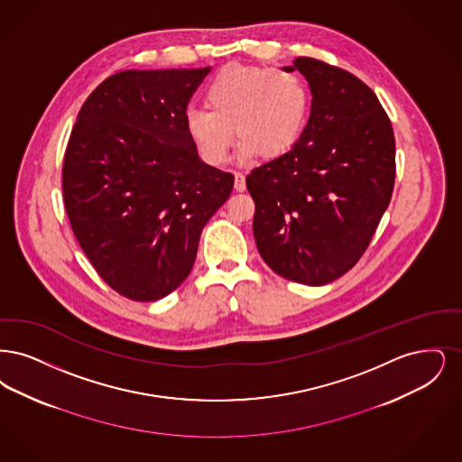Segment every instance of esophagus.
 I'll return each mask as SVG.
<instances>
[{
  "mask_svg": "<svg viewBox=\"0 0 462 462\" xmlns=\"http://www.w3.org/2000/svg\"><path fill=\"white\" fill-rule=\"evenodd\" d=\"M235 189H236V191H245V189H246L245 176H243L241 172H235Z\"/></svg>",
  "mask_w": 462,
  "mask_h": 462,
  "instance_id": "obj_1",
  "label": "esophagus"
}]
</instances>
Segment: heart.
<instances>
[{
	"instance_id": "b5f03b06",
	"label": "heart",
	"mask_w": 462,
	"mask_h": 462,
	"mask_svg": "<svg viewBox=\"0 0 462 462\" xmlns=\"http://www.w3.org/2000/svg\"><path fill=\"white\" fill-rule=\"evenodd\" d=\"M205 105L207 108H188L184 125L201 159L221 165L235 140L233 126L241 161H252L259 153L265 159L288 153L307 125L310 95L295 72L233 63L208 82Z\"/></svg>"
}]
</instances>
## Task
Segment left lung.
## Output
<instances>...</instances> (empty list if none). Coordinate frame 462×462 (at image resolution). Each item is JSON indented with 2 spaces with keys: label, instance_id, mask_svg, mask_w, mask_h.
<instances>
[{
  "label": "left lung",
  "instance_id": "1",
  "mask_svg": "<svg viewBox=\"0 0 462 462\" xmlns=\"http://www.w3.org/2000/svg\"><path fill=\"white\" fill-rule=\"evenodd\" d=\"M312 105L299 143L254 169V236L282 278L322 286L350 271L382 221L395 182V138L376 95L354 74L299 57Z\"/></svg>",
  "mask_w": 462,
  "mask_h": 462
}]
</instances>
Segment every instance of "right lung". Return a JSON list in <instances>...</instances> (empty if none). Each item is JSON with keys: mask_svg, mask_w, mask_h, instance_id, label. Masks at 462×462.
<instances>
[{"mask_svg": "<svg viewBox=\"0 0 462 462\" xmlns=\"http://www.w3.org/2000/svg\"><path fill=\"white\" fill-rule=\"evenodd\" d=\"M210 67L124 70L78 114L65 150L63 203L82 252L122 297L174 291L197 259L201 229L235 178L201 162L186 106Z\"/></svg>", "mask_w": 462, "mask_h": 462, "instance_id": "obj_1", "label": "right lung"}]
</instances>
